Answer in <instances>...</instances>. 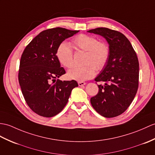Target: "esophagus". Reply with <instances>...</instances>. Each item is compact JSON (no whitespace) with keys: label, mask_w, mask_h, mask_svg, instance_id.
<instances>
[{"label":"esophagus","mask_w":155,"mask_h":155,"mask_svg":"<svg viewBox=\"0 0 155 155\" xmlns=\"http://www.w3.org/2000/svg\"><path fill=\"white\" fill-rule=\"evenodd\" d=\"M78 84L79 86H84V85L86 84V82H82V81H81V82L79 81V82H78Z\"/></svg>","instance_id":"1"}]
</instances>
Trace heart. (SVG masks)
<instances>
[{
	"mask_svg": "<svg viewBox=\"0 0 155 155\" xmlns=\"http://www.w3.org/2000/svg\"><path fill=\"white\" fill-rule=\"evenodd\" d=\"M72 44L77 49L86 51L84 63L82 66H74L68 71V77L78 81H84L92 78L96 69L102 71L106 67L110 55V47L106 42L98 41L92 35L81 34L72 39ZM56 56L60 63L70 68L74 63L73 51L71 45L62 42L56 50Z\"/></svg>",
	"mask_w": 155,
	"mask_h": 155,
	"instance_id": "obj_1",
	"label": "heart"
}]
</instances>
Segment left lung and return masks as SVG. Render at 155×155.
<instances>
[{"label": "left lung", "mask_w": 155, "mask_h": 155, "mask_svg": "<svg viewBox=\"0 0 155 155\" xmlns=\"http://www.w3.org/2000/svg\"><path fill=\"white\" fill-rule=\"evenodd\" d=\"M88 31L106 38L110 49L108 62L95 78V81L104 82V84L98 85V94L92 97L91 103L104 117L118 116L128 108L137 92V56L129 39L120 31L107 28H97Z\"/></svg>", "instance_id": "8db88e82"}]
</instances>
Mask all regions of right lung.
I'll use <instances>...</instances> for the list:
<instances>
[{
    "instance_id": "obj_1",
    "label": "right lung",
    "mask_w": 155,
    "mask_h": 155,
    "mask_svg": "<svg viewBox=\"0 0 155 155\" xmlns=\"http://www.w3.org/2000/svg\"><path fill=\"white\" fill-rule=\"evenodd\" d=\"M78 30L53 28L40 32L21 54L18 81L21 92L30 108L45 117L56 116L63 110L76 81H59L66 73L56 56L57 47Z\"/></svg>"
}]
</instances>
